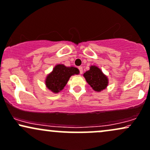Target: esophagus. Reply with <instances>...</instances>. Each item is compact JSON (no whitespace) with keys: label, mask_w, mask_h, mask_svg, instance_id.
Wrapping results in <instances>:
<instances>
[{"label":"esophagus","mask_w":150,"mask_h":150,"mask_svg":"<svg viewBox=\"0 0 150 150\" xmlns=\"http://www.w3.org/2000/svg\"><path fill=\"white\" fill-rule=\"evenodd\" d=\"M79 70H80V74H82L83 73V70H82V66H80V67L78 68Z\"/></svg>","instance_id":"1"}]
</instances>
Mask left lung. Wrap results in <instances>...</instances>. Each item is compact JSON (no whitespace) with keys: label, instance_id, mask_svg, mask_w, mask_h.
Wrapping results in <instances>:
<instances>
[{"label":"left lung","instance_id":"1","mask_svg":"<svg viewBox=\"0 0 150 150\" xmlns=\"http://www.w3.org/2000/svg\"><path fill=\"white\" fill-rule=\"evenodd\" d=\"M86 82L96 91H100L107 87L108 80L100 68L93 66L84 74Z\"/></svg>","mask_w":150,"mask_h":150}]
</instances>
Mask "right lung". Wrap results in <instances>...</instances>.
Listing matches in <instances>:
<instances>
[{
	"mask_svg": "<svg viewBox=\"0 0 150 150\" xmlns=\"http://www.w3.org/2000/svg\"><path fill=\"white\" fill-rule=\"evenodd\" d=\"M77 68L66 67L64 65H57L50 75L46 78L47 87L54 93L61 91L67 84L71 75L79 73Z\"/></svg>",
	"mask_w": 150,
	"mask_h": 150,
	"instance_id": "add662e5",
	"label": "right lung"
}]
</instances>
